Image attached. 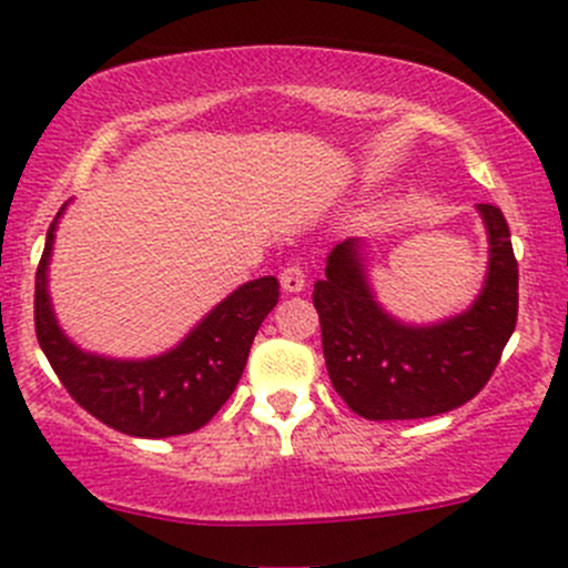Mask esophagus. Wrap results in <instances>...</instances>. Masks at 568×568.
Instances as JSON below:
<instances>
[{"instance_id": "34e87169", "label": "esophagus", "mask_w": 568, "mask_h": 568, "mask_svg": "<svg viewBox=\"0 0 568 568\" xmlns=\"http://www.w3.org/2000/svg\"><path fill=\"white\" fill-rule=\"evenodd\" d=\"M278 282H282L284 292H303V286H306V271L301 265H286L278 273Z\"/></svg>"}]
</instances>
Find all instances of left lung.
Segmentation results:
<instances>
[{
	"label": "left lung",
	"mask_w": 568,
	"mask_h": 568,
	"mask_svg": "<svg viewBox=\"0 0 568 568\" xmlns=\"http://www.w3.org/2000/svg\"><path fill=\"white\" fill-rule=\"evenodd\" d=\"M489 237L481 295L437 325H405L383 312L366 278L358 237L327 254L314 284L323 355L336 394L369 420L429 418L462 407L487 385L517 325L519 271L495 204H478Z\"/></svg>",
	"instance_id": "8db88e82"
}]
</instances>
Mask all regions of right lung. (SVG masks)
<instances>
[{"label":"right lung","instance_id":"1","mask_svg":"<svg viewBox=\"0 0 568 568\" xmlns=\"http://www.w3.org/2000/svg\"><path fill=\"white\" fill-rule=\"evenodd\" d=\"M62 210L51 221L34 273V333L51 369L87 413L122 435L172 437L202 429L232 396L251 342L278 303L276 276L237 286L178 347L155 358L84 353L57 325L49 301V260Z\"/></svg>","mask_w":568,"mask_h":568}]
</instances>
